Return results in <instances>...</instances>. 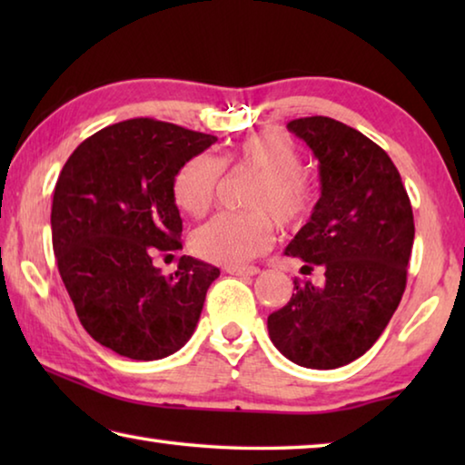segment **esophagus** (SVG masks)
I'll list each match as a JSON object with an SVG mask.
<instances>
[{
	"mask_svg": "<svg viewBox=\"0 0 465 465\" xmlns=\"http://www.w3.org/2000/svg\"><path fill=\"white\" fill-rule=\"evenodd\" d=\"M225 271L230 274H235V277H254V274L261 272L258 266H227Z\"/></svg>",
	"mask_w": 465,
	"mask_h": 465,
	"instance_id": "34e87169",
	"label": "esophagus"
}]
</instances>
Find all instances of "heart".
Returning <instances> with one entry per match:
<instances>
[{
	"instance_id": "b5f03b06",
	"label": "heart",
	"mask_w": 465,
	"mask_h": 465,
	"mask_svg": "<svg viewBox=\"0 0 465 465\" xmlns=\"http://www.w3.org/2000/svg\"><path fill=\"white\" fill-rule=\"evenodd\" d=\"M225 166L258 174L246 199L252 211L209 219L193 233L191 246L204 261L238 266L271 246V219L287 230L308 222L316 204V186L302 172L303 155L293 141L279 133H258L240 141L222 160L201 153L183 163L172 183L178 207L193 217L203 215L213 203Z\"/></svg>"
}]
</instances>
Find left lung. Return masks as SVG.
Wrapping results in <instances>:
<instances>
[{
  "mask_svg": "<svg viewBox=\"0 0 465 465\" xmlns=\"http://www.w3.org/2000/svg\"><path fill=\"white\" fill-rule=\"evenodd\" d=\"M316 155L322 194L285 248L324 285L293 281L287 305L269 316L272 344L293 363L336 369L371 349L406 289L414 242L411 199L390 155L328 116L287 124Z\"/></svg>",
  "mask_w": 465,
  "mask_h": 465,
  "instance_id": "1",
  "label": "left lung"
}]
</instances>
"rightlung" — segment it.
<instances>
[{
	"label": "right lung",
	"mask_w": 465,
	"mask_h": 465,
	"mask_svg": "<svg viewBox=\"0 0 465 465\" xmlns=\"http://www.w3.org/2000/svg\"><path fill=\"white\" fill-rule=\"evenodd\" d=\"M215 141L131 119L94 133L61 170L51 209L59 274L85 332L121 357L155 361L183 349L219 277L193 256L168 277L153 266L155 254L183 248L176 172Z\"/></svg>",
	"instance_id": "right-lung-1"
}]
</instances>
